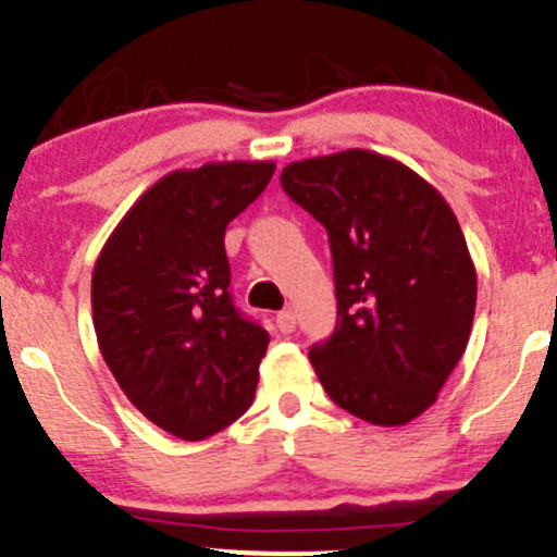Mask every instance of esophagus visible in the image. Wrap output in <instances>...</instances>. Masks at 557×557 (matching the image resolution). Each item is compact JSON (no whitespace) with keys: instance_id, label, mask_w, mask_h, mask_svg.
I'll list each match as a JSON object with an SVG mask.
<instances>
[{"instance_id":"obj_1","label":"esophagus","mask_w":557,"mask_h":557,"mask_svg":"<svg viewBox=\"0 0 557 557\" xmlns=\"http://www.w3.org/2000/svg\"><path fill=\"white\" fill-rule=\"evenodd\" d=\"M277 327L283 333H294L296 331V312H294V309H283V312L277 314Z\"/></svg>"}]
</instances>
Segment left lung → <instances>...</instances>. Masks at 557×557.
Instances as JSON below:
<instances>
[{"instance_id": "obj_1", "label": "left lung", "mask_w": 557, "mask_h": 557, "mask_svg": "<svg viewBox=\"0 0 557 557\" xmlns=\"http://www.w3.org/2000/svg\"><path fill=\"white\" fill-rule=\"evenodd\" d=\"M283 189L327 230L338 323L309 362L336 406L376 426L413 421L470 342L478 272L441 191L368 149L283 168Z\"/></svg>"}]
</instances>
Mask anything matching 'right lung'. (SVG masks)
Wrapping results in <instances>:
<instances>
[{"instance_id": "obj_1", "label": "right lung", "mask_w": 557, "mask_h": 557, "mask_svg": "<svg viewBox=\"0 0 557 557\" xmlns=\"http://www.w3.org/2000/svg\"><path fill=\"white\" fill-rule=\"evenodd\" d=\"M272 175L269 160L162 175L92 269V325L111 376L184 441L215 435L253 403L269 333L234 309L224 234Z\"/></svg>"}]
</instances>
